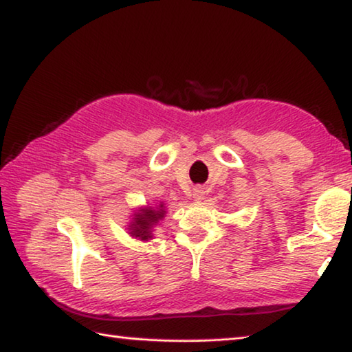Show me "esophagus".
I'll use <instances>...</instances> for the list:
<instances>
[{
    "instance_id": "34e87169",
    "label": "esophagus",
    "mask_w": 352,
    "mask_h": 352,
    "mask_svg": "<svg viewBox=\"0 0 352 352\" xmlns=\"http://www.w3.org/2000/svg\"><path fill=\"white\" fill-rule=\"evenodd\" d=\"M204 197H205L204 190H201V189H195V192H194V199H195V200H201Z\"/></svg>"
}]
</instances>
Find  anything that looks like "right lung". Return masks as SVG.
Listing matches in <instances>:
<instances>
[{
	"label": "right lung",
	"instance_id": "right-lung-1",
	"mask_svg": "<svg viewBox=\"0 0 352 352\" xmlns=\"http://www.w3.org/2000/svg\"><path fill=\"white\" fill-rule=\"evenodd\" d=\"M160 208H163V205ZM163 216V210H142L140 214L135 216V222L132 225V234L135 237H140L142 241L148 239V237H151V226L153 223H157Z\"/></svg>",
	"mask_w": 352,
	"mask_h": 352
}]
</instances>
